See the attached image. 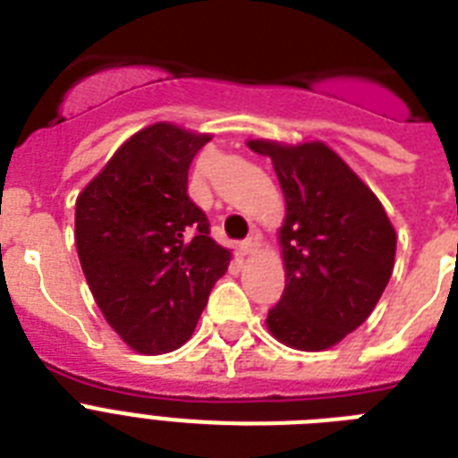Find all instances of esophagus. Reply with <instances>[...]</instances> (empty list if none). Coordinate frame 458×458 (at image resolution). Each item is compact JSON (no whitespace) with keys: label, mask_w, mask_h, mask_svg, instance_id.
<instances>
[{"label":"esophagus","mask_w":458,"mask_h":458,"mask_svg":"<svg viewBox=\"0 0 458 458\" xmlns=\"http://www.w3.org/2000/svg\"><path fill=\"white\" fill-rule=\"evenodd\" d=\"M257 247H259L257 235L247 237V240H242V242H240V251H242V254H254V251H257Z\"/></svg>","instance_id":"esophagus-1"}]
</instances>
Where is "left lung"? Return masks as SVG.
<instances>
[{"label": "left lung", "instance_id": "left-lung-1", "mask_svg": "<svg viewBox=\"0 0 458 458\" xmlns=\"http://www.w3.org/2000/svg\"><path fill=\"white\" fill-rule=\"evenodd\" d=\"M250 149L271 157L287 204L285 290L268 311V330L294 349L333 347L369 318L390 283L394 228L376 194L323 142L251 140Z\"/></svg>", "mask_w": 458, "mask_h": 458}]
</instances>
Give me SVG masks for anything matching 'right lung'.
Wrapping results in <instances>:
<instances>
[{
    "instance_id": "obj_1",
    "label": "right lung",
    "mask_w": 458,
    "mask_h": 458,
    "mask_svg": "<svg viewBox=\"0 0 458 458\" xmlns=\"http://www.w3.org/2000/svg\"><path fill=\"white\" fill-rule=\"evenodd\" d=\"M208 135L154 123L135 132L75 201V247L104 318L140 354H165L194 333L230 251L187 197V171Z\"/></svg>"
}]
</instances>
